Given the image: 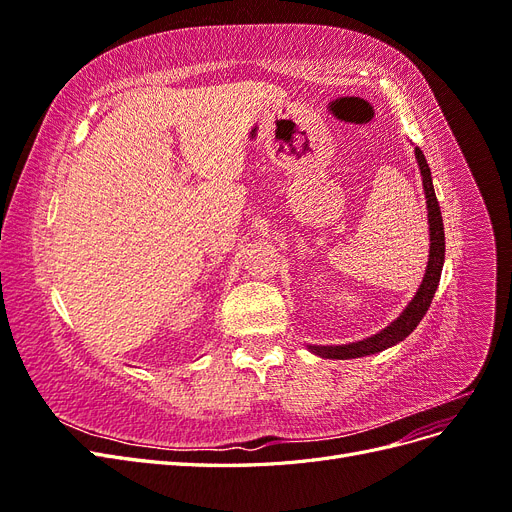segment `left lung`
Here are the masks:
<instances>
[{
  "label": "left lung",
  "mask_w": 512,
  "mask_h": 512,
  "mask_svg": "<svg viewBox=\"0 0 512 512\" xmlns=\"http://www.w3.org/2000/svg\"><path fill=\"white\" fill-rule=\"evenodd\" d=\"M414 156L418 160V166H421L427 211H429V232H431L429 235V239H431L429 262H427L423 284H421V288H418L412 303L404 309V314H401L393 324H389L384 331L376 333L374 337H367V339H363V342L348 344V346H309V350L322 356V359H356V356L382 352L384 348H391V346L399 344L401 339H406L416 329V324L421 322L423 316L427 314L433 294H436V288L440 284L442 265H444V224H442V213H440L436 192H433L429 164L423 156V151L418 147L414 149Z\"/></svg>",
  "instance_id": "obj_1"
}]
</instances>
